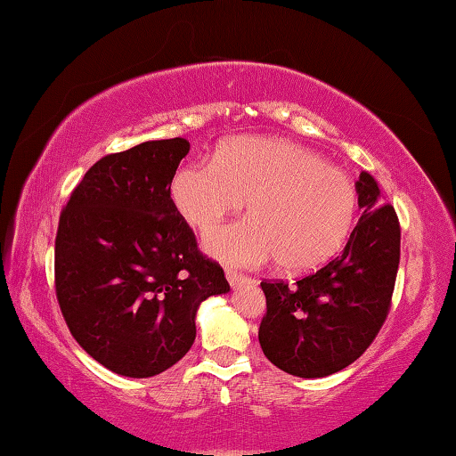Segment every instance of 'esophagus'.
<instances>
[{
	"instance_id": "obj_1",
	"label": "esophagus",
	"mask_w": 456,
	"mask_h": 456,
	"mask_svg": "<svg viewBox=\"0 0 456 456\" xmlns=\"http://www.w3.org/2000/svg\"><path fill=\"white\" fill-rule=\"evenodd\" d=\"M226 279H228L230 287H232V289H238V287L248 285V282H252L250 277H244V274L236 273V271H226Z\"/></svg>"
}]
</instances>
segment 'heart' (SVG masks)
<instances>
[{
	"label": "heart",
	"instance_id": "b5f03b06",
	"mask_svg": "<svg viewBox=\"0 0 456 456\" xmlns=\"http://www.w3.org/2000/svg\"><path fill=\"white\" fill-rule=\"evenodd\" d=\"M171 200L200 234L212 232L248 200V218L206 238V252L242 268L279 258L289 273L315 271L338 255L357 212L347 174L311 149L274 137L228 139L212 163L179 167Z\"/></svg>",
	"mask_w": 456,
	"mask_h": 456
}]
</instances>
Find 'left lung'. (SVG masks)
Instances as JSON below:
<instances>
[{"label": "left lung", "instance_id": "obj_1", "mask_svg": "<svg viewBox=\"0 0 456 456\" xmlns=\"http://www.w3.org/2000/svg\"><path fill=\"white\" fill-rule=\"evenodd\" d=\"M362 218L338 258L287 282H260L266 315L258 341L268 362L297 378H325L354 363L390 309L400 263V224L368 171L355 182Z\"/></svg>", "mask_w": 456, "mask_h": 456}]
</instances>
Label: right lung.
<instances>
[{
  "label": "right lung",
  "instance_id": "obj_1",
  "mask_svg": "<svg viewBox=\"0 0 456 456\" xmlns=\"http://www.w3.org/2000/svg\"><path fill=\"white\" fill-rule=\"evenodd\" d=\"M190 143L145 141L96 161L60 214L56 295L72 338L104 368L151 378L190 352L222 268L200 255L169 196Z\"/></svg>",
  "mask_w": 456,
  "mask_h": 456
}]
</instances>
